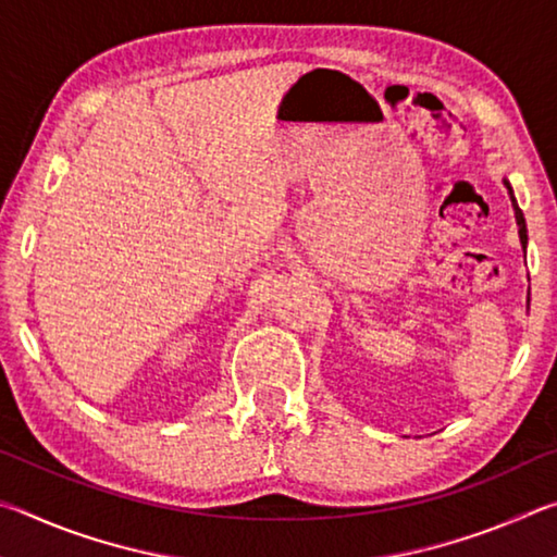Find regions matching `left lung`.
I'll use <instances>...</instances> for the list:
<instances>
[{
	"instance_id": "1",
	"label": "left lung",
	"mask_w": 557,
	"mask_h": 557,
	"mask_svg": "<svg viewBox=\"0 0 557 557\" xmlns=\"http://www.w3.org/2000/svg\"><path fill=\"white\" fill-rule=\"evenodd\" d=\"M506 184V188H508V194H511V203H513V211H516V223H518V235H521V243H523V248H525V243H528V233H525V219H523V211L518 209V203H516V196H513V191H511V184L508 182H504Z\"/></svg>"
}]
</instances>
